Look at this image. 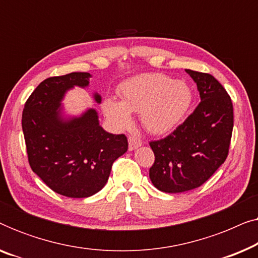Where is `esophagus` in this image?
Segmentation results:
<instances>
[{
	"mask_svg": "<svg viewBox=\"0 0 258 258\" xmlns=\"http://www.w3.org/2000/svg\"><path fill=\"white\" fill-rule=\"evenodd\" d=\"M128 142H129V150H135L139 147L142 146V141L137 139V137H134V136L129 137Z\"/></svg>",
	"mask_w": 258,
	"mask_h": 258,
	"instance_id": "34e87169",
	"label": "esophagus"
}]
</instances>
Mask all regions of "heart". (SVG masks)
I'll list each match as a JSON object with an SVG mask.
<instances>
[{
  "mask_svg": "<svg viewBox=\"0 0 258 258\" xmlns=\"http://www.w3.org/2000/svg\"><path fill=\"white\" fill-rule=\"evenodd\" d=\"M121 101L109 97L103 102L107 117L117 126L132 124V112L150 133L165 134L185 117L192 102V91L183 81L163 74H142L126 80L118 88Z\"/></svg>",
  "mask_w": 258,
  "mask_h": 258,
  "instance_id": "obj_1",
  "label": "heart"
}]
</instances>
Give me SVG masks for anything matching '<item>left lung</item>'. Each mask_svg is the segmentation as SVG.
Wrapping results in <instances>:
<instances>
[{"mask_svg":"<svg viewBox=\"0 0 258 258\" xmlns=\"http://www.w3.org/2000/svg\"><path fill=\"white\" fill-rule=\"evenodd\" d=\"M197 84L201 102L170 135L149 143L155 162L149 177L169 194L199 188L224 163L229 153L234 109L223 86L213 75L185 69Z\"/></svg>","mask_w":258,"mask_h":258,"instance_id":"1","label":"left lung"}]
</instances>
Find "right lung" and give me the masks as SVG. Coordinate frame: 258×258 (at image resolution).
Wrapping results in <instances>:
<instances>
[{"label":"right lung","mask_w":258,"mask_h":258,"mask_svg":"<svg viewBox=\"0 0 258 258\" xmlns=\"http://www.w3.org/2000/svg\"><path fill=\"white\" fill-rule=\"evenodd\" d=\"M89 73L49 77L38 84L24 104L22 130L33 171L59 195L83 199L108 182L111 165L128 150L125 135L102 128L94 108L67 117L62 101L74 87L89 86ZM96 103L102 98L94 94Z\"/></svg>","instance_id":"obj_1"}]
</instances>
